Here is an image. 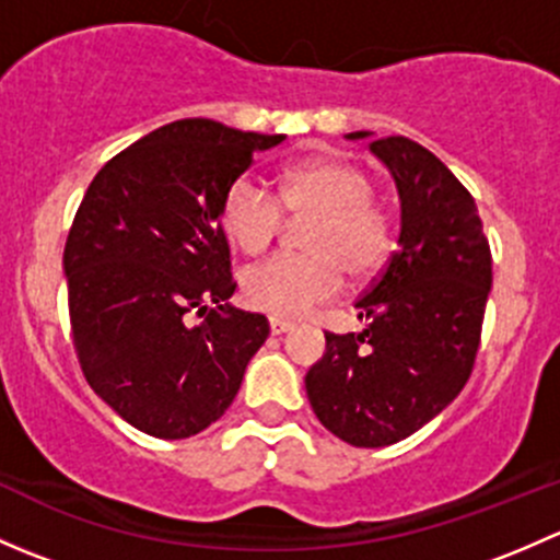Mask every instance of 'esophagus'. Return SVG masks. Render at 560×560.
Instances as JSON below:
<instances>
[{
	"label": "esophagus",
	"mask_w": 560,
	"mask_h": 560,
	"mask_svg": "<svg viewBox=\"0 0 560 560\" xmlns=\"http://www.w3.org/2000/svg\"><path fill=\"white\" fill-rule=\"evenodd\" d=\"M270 332H273V336H281V332H287V330H292V322L290 319H281V316H270Z\"/></svg>",
	"instance_id": "34e87169"
}]
</instances>
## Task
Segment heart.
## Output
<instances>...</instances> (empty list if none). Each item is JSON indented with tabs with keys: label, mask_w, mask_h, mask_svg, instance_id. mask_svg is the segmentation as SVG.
Listing matches in <instances>:
<instances>
[{
	"label": "heart",
	"mask_w": 560,
	"mask_h": 560,
	"mask_svg": "<svg viewBox=\"0 0 560 560\" xmlns=\"http://www.w3.org/2000/svg\"><path fill=\"white\" fill-rule=\"evenodd\" d=\"M376 184L363 167L343 160H312L281 173L279 195L252 175L224 189L219 222L241 252H265L284 224L312 217L303 230L306 254H276L241 276L244 301L257 312L301 316L341 292L343 273L369 281L395 246L393 219L374 200Z\"/></svg>",
	"instance_id": "b5f03b06"
}]
</instances>
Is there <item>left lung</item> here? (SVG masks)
<instances>
[{
    "instance_id": "1",
    "label": "left lung",
    "mask_w": 560,
    "mask_h": 560,
    "mask_svg": "<svg viewBox=\"0 0 560 560\" xmlns=\"http://www.w3.org/2000/svg\"><path fill=\"white\" fill-rule=\"evenodd\" d=\"M369 145L398 186L400 246L354 301L365 330L325 332L306 393L341 442L387 447L447 409L471 376L493 259L474 197L436 154L404 135Z\"/></svg>"
}]
</instances>
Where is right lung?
Wrapping results in <instances>:
<instances>
[{
  "mask_svg": "<svg viewBox=\"0 0 560 560\" xmlns=\"http://www.w3.org/2000/svg\"><path fill=\"white\" fill-rule=\"evenodd\" d=\"M281 140L173 121L105 162L78 206L65 244L72 347L94 393L149 436L189 439L217 422L268 338L262 314L228 306L219 202Z\"/></svg>",
  "mask_w": 560,
  "mask_h": 560,
  "instance_id": "right-lung-1",
  "label": "right lung"
}]
</instances>
